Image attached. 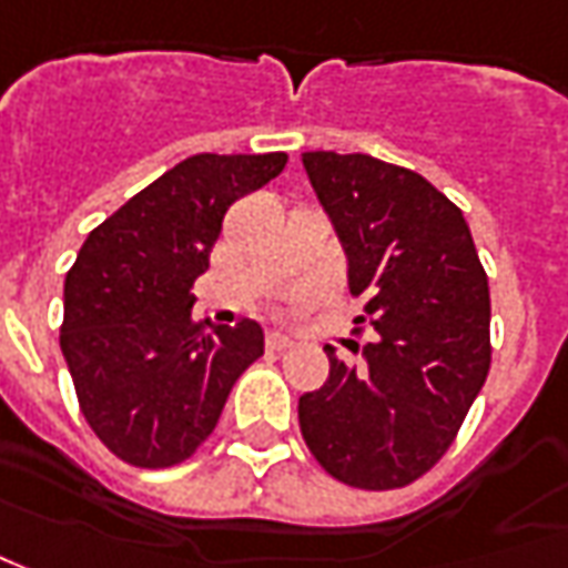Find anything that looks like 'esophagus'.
<instances>
[{"label":"esophagus","mask_w":568,"mask_h":568,"mask_svg":"<svg viewBox=\"0 0 568 568\" xmlns=\"http://www.w3.org/2000/svg\"><path fill=\"white\" fill-rule=\"evenodd\" d=\"M293 341H291V334H284V331H268V337H265V346L268 349H275V353H281V349H287Z\"/></svg>","instance_id":"34e87169"}]
</instances>
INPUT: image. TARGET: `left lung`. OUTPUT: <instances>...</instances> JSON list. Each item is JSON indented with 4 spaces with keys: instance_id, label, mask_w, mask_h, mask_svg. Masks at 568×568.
<instances>
[{
    "instance_id": "left-lung-1",
    "label": "left lung",
    "mask_w": 568,
    "mask_h": 568,
    "mask_svg": "<svg viewBox=\"0 0 568 568\" xmlns=\"http://www.w3.org/2000/svg\"><path fill=\"white\" fill-rule=\"evenodd\" d=\"M303 169L378 334L363 359L328 353L300 397V432L337 481L390 490L447 453L490 368V291L463 212L422 174L363 152H303ZM356 349V344H353Z\"/></svg>"
}]
</instances>
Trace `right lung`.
<instances>
[{
  "mask_svg": "<svg viewBox=\"0 0 568 568\" xmlns=\"http://www.w3.org/2000/svg\"><path fill=\"white\" fill-rule=\"evenodd\" d=\"M284 165V152L190 155L83 240L64 277L62 353L80 413L118 459L140 469L184 463L262 356L253 318L196 325L190 287L231 203Z\"/></svg>",
  "mask_w": 568,
  "mask_h": 568,
  "instance_id": "add662e5",
  "label": "right lung"
}]
</instances>
